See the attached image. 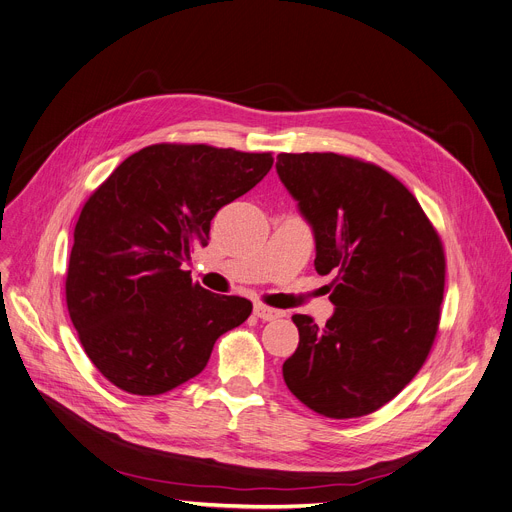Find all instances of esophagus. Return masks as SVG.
<instances>
[{
    "label": "esophagus",
    "instance_id": "34e87169",
    "mask_svg": "<svg viewBox=\"0 0 512 512\" xmlns=\"http://www.w3.org/2000/svg\"><path fill=\"white\" fill-rule=\"evenodd\" d=\"M254 314H256L260 320L270 322V320H277V318H281L285 312L275 310V308H268V306H262V304H254Z\"/></svg>",
    "mask_w": 512,
    "mask_h": 512
}]
</instances>
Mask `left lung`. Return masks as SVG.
I'll use <instances>...</instances> for the list:
<instances>
[{"instance_id": "obj_1", "label": "left lung", "mask_w": 512, "mask_h": 512, "mask_svg": "<svg viewBox=\"0 0 512 512\" xmlns=\"http://www.w3.org/2000/svg\"><path fill=\"white\" fill-rule=\"evenodd\" d=\"M281 184L333 273L324 326L293 314L299 345L283 364L291 393L320 415L362 417L424 366L444 293V252L415 196L384 169L335 153L277 157Z\"/></svg>"}]
</instances>
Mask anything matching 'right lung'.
Instances as JSON below:
<instances>
[{
	"label": "right lung",
	"mask_w": 512,
	"mask_h": 512,
	"mask_svg": "<svg viewBox=\"0 0 512 512\" xmlns=\"http://www.w3.org/2000/svg\"><path fill=\"white\" fill-rule=\"evenodd\" d=\"M270 153L153 144L119 165L82 208L66 299L97 370L132 395H163L198 376L215 341L252 304L192 283L182 264L208 244L217 210L250 192Z\"/></svg>",
	"instance_id": "add662e5"
}]
</instances>
